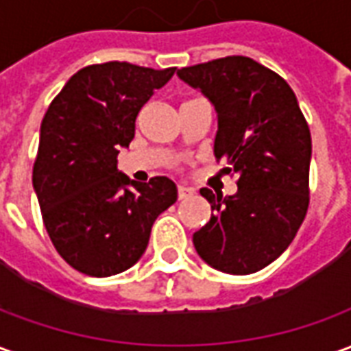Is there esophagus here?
Returning a JSON list of instances; mask_svg holds the SVG:
<instances>
[{
    "instance_id": "esophagus-1",
    "label": "esophagus",
    "mask_w": 351,
    "mask_h": 351,
    "mask_svg": "<svg viewBox=\"0 0 351 351\" xmlns=\"http://www.w3.org/2000/svg\"><path fill=\"white\" fill-rule=\"evenodd\" d=\"M193 195V190L191 188H186V186H178V199H186Z\"/></svg>"
}]
</instances>
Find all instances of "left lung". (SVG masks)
Masks as SVG:
<instances>
[{
	"label": "left lung",
	"mask_w": 351,
	"mask_h": 351,
	"mask_svg": "<svg viewBox=\"0 0 351 351\" xmlns=\"http://www.w3.org/2000/svg\"><path fill=\"white\" fill-rule=\"evenodd\" d=\"M176 75L213 101L214 156L239 176L235 195L201 190L214 214L193 233V246L221 272L261 271L291 244L308 210V123L286 80L252 58H220Z\"/></svg>",
	"instance_id": "obj_1"
}]
</instances>
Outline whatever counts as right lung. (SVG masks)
I'll list each match as a JSON object with an SVG mask.
<instances>
[{"label": "right lung", "mask_w": 351, "mask_h": 351, "mask_svg": "<svg viewBox=\"0 0 351 351\" xmlns=\"http://www.w3.org/2000/svg\"><path fill=\"white\" fill-rule=\"evenodd\" d=\"M176 67L88 65L67 80L41 122L34 188L62 258L88 276H112L145 254L152 223L176 201L167 176L135 182L116 169L138 110Z\"/></svg>", "instance_id": "right-lung-1"}]
</instances>
